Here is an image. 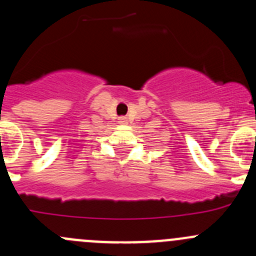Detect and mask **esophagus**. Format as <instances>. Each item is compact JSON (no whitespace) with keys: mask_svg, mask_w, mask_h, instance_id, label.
I'll return each instance as SVG.
<instances>
[{"mask_svg":"<svg viewBox=\"0 0 256 256\" xmlns=\"http://www.w3.org/2000/svg\"><path fill=\"white\" fill-rule=\"evenodd\" d=\"M118 122L122 124V125H124V124L128 122V118H126L125 116H121V118H118Z\"/></svg>","mask_w":256,"mask_h":256,"instance_id":"34e87169","label":"esophagus"}]
</instances>
